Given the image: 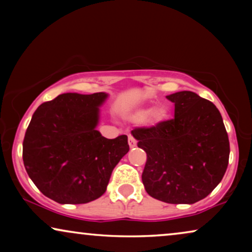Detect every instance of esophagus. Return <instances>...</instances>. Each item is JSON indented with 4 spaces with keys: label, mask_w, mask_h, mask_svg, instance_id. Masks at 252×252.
Instances as JSON below:
<instances>
[{
    "label": "esophagus",
    "mask_w": 252,
    "mask_h": 252,
    "mask_svg": "<svg viewBox=\"0 0 252 252\" xmlns=\"http://www.w3.org/2000/svg\"><path fill=\"white\" fill-rule=\"evenodd\" d=\"M128 144H129L130 148L136 147V140L134 139L133 135H128Z\"/></svg>",
    "instance_id": "esophagus-1"
}]
</instances>
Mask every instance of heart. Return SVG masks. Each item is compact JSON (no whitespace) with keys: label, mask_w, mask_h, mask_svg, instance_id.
<instances>
[{"label":"heart","mask_w":252,"mask_h":252,"mask_svg":"<svg viewBox=\"0 0 252 252\" xmlns=\"http://www.w3.org/2000/svg\"><path fill=\"white\" fill-rule=\"evenodd\" d=\"M166 116H167L166 108H164V106H155L154 109L150 110V111H146V110H143V111L137 112L134 118L136 120H143L147 118L148 123L157 124V123L163 122V120L166 118Z\"/></svg>","instance_id":"heart-1"}]
</instances>
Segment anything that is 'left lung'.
I'll return each mask as SVG.
<instances>
[{"label":"left lung","mask_w":252,"mask_h":252,"mask_svg":"<svg viewBox=\"0 0 252 252\" xmlns=\"http://www.w3.org/2000/svg\"><path fill=\"white\" fill-rule=\"evenodd\" d=\"M167 98L174 103V118L132 130L147 154L142 182L151 197L194 204L221 181L228 166V135L209 99L189 91Z\"/></svg>","instance_id":"left-lung-1"}]
</instances>
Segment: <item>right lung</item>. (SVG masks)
Returning a JSON list of instances; mask_svg holds the SVG:
<instances>
[{
    "label": "right lung",
    "mask_w": 252,
    "mask_h": 252,
    "mask_svg": "<svg viewBox=\"0 0 252 252\" xmlns=\"http://www.w3.org/2000/svg\"><path fill=\"white\" fill-rule=\"evenodd\" d=\"M105 93H66L35 110L23 142L27 174L44 196L85 204L105 192L112 170L128 153L126 135L106 139L95 129Z\"/></svg>",
    "instance_id": "1"
}]
</instances>
